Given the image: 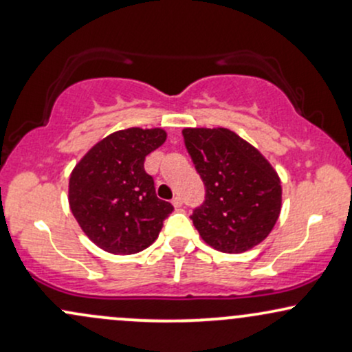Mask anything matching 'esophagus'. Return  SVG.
Listing matches in <instances>:
<instances>
[{
  "label": "esophagus",
  "instance_id": "1",
  "mask_svg": "<svg viewBox=\"0 0 352 352\" xmlns=\"http://www.w3.org/2000/svg\"><path fill=\"white\" fill-rule=\"evenodd\" d=\"M172 204H173V207H175V208H180L182 205H184V200H182L180 197H173Z\"/></svg>",
  "mask_w": 352,
  "mask_h": 352
}]
</instances>
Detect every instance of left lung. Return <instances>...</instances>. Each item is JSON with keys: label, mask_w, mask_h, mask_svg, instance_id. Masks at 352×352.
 I'll list each match as a JSON object with an SVG mask.
<instances>
[{"label": "left lung", "mask_w": 352, "mask_h": 352, "mask_svg": "<svg viewBox=\"0 0 352 352\" xmlns=\"http://www.w3.org/2000/svg\"><path fill=\"white\" fill-rule=\"evenodd\" d=\"M185 147L205 184L192 221L201 240L243 253L270 235L281 212V182L258 148L230 129H184Z\"/></svg>", "instance_id": "8db88e82"}]
</instances>
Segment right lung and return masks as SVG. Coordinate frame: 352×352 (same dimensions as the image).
Returning <instances> with one entry per match:
<instances>
[{"mask_svg":"<svg viewBox=\"0 0 352 352\" xmlns=\"http://www.w3.org/2000/svg\"><path fill=\"white\" fill-rule=\"evenodd\" d=\"M164 129L131 127L107 135L76 165L69 207L79 227L104 252L134 254L151 246L172 213L157 199L144 160L165 142Z\"/></svg>","mask_w":352,"mask_h":352,"instance_id":"1","label":"right lung"}]
</instances>
